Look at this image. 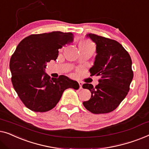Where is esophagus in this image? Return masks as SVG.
I'll list each match as a JSON object with an SVG mask.
<instances>
[{
	"mask_svg": "<svg viewBox=\"0 0 149 149\" xmlns=\"http://www.w3.org/2000/svg\"><path fill=\"white\" fill-rule=\"evenodd\" d=\"M79 88L81 89L82 88V82H81V81H79Z\"/></svg>",
	"mask_w": 149,
	"mask_h": 149,
	"instance_id": "esophagus-1",
	"label": "esophagus"
}]
</instances>
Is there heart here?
Wrapping results in <instances>:
<instances>
[{"instance_id": "obj_1", "label": "heart", "mask_w": 149, "mask_h": 149, "mask_svg": "<svg viewBox=\"0 0 149 149\" xmlns=\"http://www.w3.org/2000/svg\"><path fill=\"white\" fill-rule=\"evenodd\" d=\"M79 50H87V51H91L93 53L95 51V45L93 42L88 39L84 38L81 39L79 42Z\"/></svg>"}]
</instances>
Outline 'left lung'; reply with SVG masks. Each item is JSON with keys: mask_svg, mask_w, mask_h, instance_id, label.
I'll list each match as a JSON object with an SVG mask.
<instances>
[{"mask_svg": "<svg viewBox=\"0 0 149 149\" xmlns=\"http://www.w3.org/2000/svg\"><path fill=\"white\" fill-rule=\"evenodd\" d=\"M86 36L96 45L95 63L89 71L100 78L95 87L91 84L82 85L91 93V98L83 104L93 113H107L116 109L129 92L134 76L132 59L118 42L94 33Z\"/></svg>", "mask_w": 149, "mask_h": 149, "instance_id": "obj_1", "label": "left lung"}]
</instances>
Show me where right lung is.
<instances>
[{"instance_id": "obj_1", "label": "right lung", "mask_w": 149, "mask_h": 149, "mask_svg": "<svg viewBox=\"0 0 149 149\" xmlns=\"http://www.w3.org/2000/svg\"><path fill=\"white\" fill-rule=\"evenodd\" d=\"M74 40L71 32L32 34L17 45L10 59L11 81L25 106L35 112H46L56 105L65 90L79 88L76 81L65 75L58 78L45 73L47 63L55 61L58 49Z\"/></svg>"}]
</instances>
